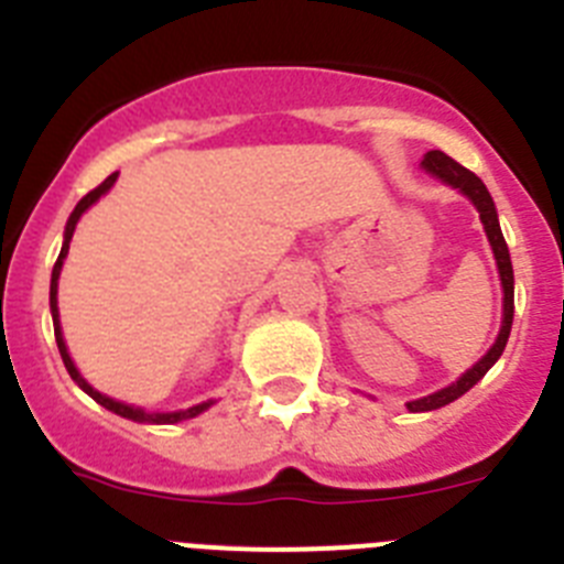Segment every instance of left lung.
Instances as JSON below:
<instances>
[{
    "label": "left lung",
    "mask_w": 564,
    "mask_h": 564,
    "mask_svg": "<svg viewBox=\"0 0 564 564\" xmlns=\"http://www.w3.org/2000/svg\"><path fill=\"white\" fill-rule=\"evenodd\" d=\"M423 169H426L430 174H435V177H441L443 183H449L452 188H460L468 200L477 206L482 226H486L488 242H491V251H495L497 268H500L502 293H506V299H502V327H500V336H497L495 347H491V350H488L486 356H482L480 361H477L475 367L466 372V376H460V381H455L452 387H446V390L435 392V395H426V398H421V401L406 403V410L410 412L441 410V406H446V403L457 401L463 392L471 390V387H475V383L480 381L488 370H491V364L502 356V350H506V341H508V333H511V322H514V271H511V257H508V246H506V239H502L500 223H497V212H495V200H491V194H488V188L482 186V181L477 177L475 172H468L466 166H460L457 161H452L449 154H443L441 149H432V152H426V158H423Z\"/></svg>",
    "instance_id": "8db88e82"
}]
</instances>
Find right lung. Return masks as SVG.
<instances>
[{
  "label": "right lung",
  "mask_w": 564,
  "mask_h": 564,
  "mask_svg": "<svg viewBox=\"0 0 564 564\" xmlns=\"http://www.w3.org/2000/svg\"><path fill=\"white\" fill-rule=\"evenodd\" d=\"M115 177H118V172L109 174V177H107V181L101 183V186H96V188H93V192H89V194H84L82 200H78V206L73 208V214H69L67 228H64V246H62V253H58V259H56V265H53V279H50V311H53V327H56V344H58V352H62V361H64V367H67L69 378H73V381H76L78 387H82V390L87 392L89 398H93V401H98V403H101V406H107V410H109V412H115V415L129 417V421H138V423H177V421H186V417L200 415L203 410H208V406H212V401L197 403V406H192V410H183V412H152V415H149V412H143V410H134V406H129V403L112 401V398H107V395H101V392H98V390H93V387H89V383L84 381L82 376H78L76 364H73V358H69L67 344H64V338H62V327H58L56 291H58V273H62V262H64V257H67L69 239H73V231H76L78 217H82V214L87 212V208L93 206V203H96L104 192H109V188H112Z\"/></svg>",
  "instance_id": "right-lung-1"
}]
</instances>
